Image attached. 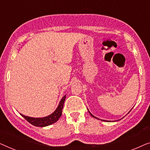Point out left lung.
<instances>
[{"mask_svg": "<svg viewBox=\"0 0 150 150\" xmlns=\"http://www.w3.org/2000/svg\"><path fill=\"white\" fill-rule=\"evenodd\" d=\"M87 110H88V109H87ZM88 111H89V114L91 115V117H93V118H96V119H97V120H99V119H98V117H95V116H94V115H92V114L91 113V112H89V110H88ZM123 118H124V117H123ZM102 121H103V122H110V121H108V120H102ZM115 122H117V121H115Z\"/></svg>", "mask_w": 150, "mask_h": 150, "instance_id": "8db88e82", "label": "left lung"}]
</instances>
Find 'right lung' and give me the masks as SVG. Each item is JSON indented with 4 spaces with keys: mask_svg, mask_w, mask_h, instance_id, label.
Instances as JSON below:
<instances>
[{
    "mask_svg": "<svg viewBox=\"0 0 150 150\" xmlns=\"http://www.w3.org/2000/svg\"><path fill=\"white\" fill-rule=\"evenodd\" d=\"M65 98H66V95H65L61 98V101L59 102V104L58 106H57V108H56V110L52 114L49 115L46 117H31L24 115L21 113L20 114L26 121H28L30 124H31L35 126L45 127L50 126V125L57 122L59 120V119L61 117V115H62V110L63 108V104H64Z\"/></svg>",
    "mask_w": 150,
    "mask_h": 150,
    "instance_id": "obj_1",
    "label": "right lung"
}]
</instances>
